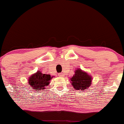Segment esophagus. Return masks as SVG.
<instances>
[{
    "label": "esophagus",
    "mask_w": 124,
    "mask_h": 124,
    "mask_svg": "<svg viewBox=\"0 0 124 124\" xmlns=\"http://www.w3.org/2000/svg\"><path fill=\"white\" fill-rule=\"evenodd\" d=\"M59 76H60V77H63L64 75H63V74H62V73H60V74L59 75Z\"/></svg>",
    "instance_id": "1"
}]
</instances>
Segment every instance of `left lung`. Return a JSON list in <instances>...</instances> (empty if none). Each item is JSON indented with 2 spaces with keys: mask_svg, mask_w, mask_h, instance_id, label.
I'll return each instance as SVG.
<instances>
[{
  "mask_svg": "<svg viewBox=\"0 0 124 124\" xmlns=\"http://www.w3.org/2000/svg\"><path fill=\"white\" fill-rule=\"evenodd\" d=\"M71 83L75 90H87L90 85L92 82V77L80 69L75 70L74 75L70 79Z\"/></svg>",
  "mask_w": 124,
  "mask_h": 124,
  "instance_id": "8db88e82",
  "label": "left lung"
}]
</instances>
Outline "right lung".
<instances>
[{
  "instance_id": "right-lung-1",
  "label": "right lung",
  "mask_w": 124,
  "mask_h": 124,
  "mask_svg": "<svg viewBox=\"0 0 124 124\" xmlns=\"http://www.w3.org/2000/svg\"><path fill=\"white\" fill-rule=\"evenodd\" d=\"M50 75L43 74L41 72L38 71L36 73L33 74L31 77H29V85L32 87V89L38 90H44L45 87L49 85L50 83V80L52 78Z\"/></svg>"
}]
</instances>
